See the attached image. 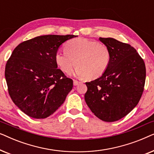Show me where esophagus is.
I'll return each instance as SVG.
<instances>
[{
	"instance_id": "esophagus-1",
	"label": "esophagus",
	"mask_w": 154,
	"mask_h": 154,
	"mask_svg": "<svg viewBox=\"0 0 154 154\" xmlns=\"http://www.w3.org/2000/svg\"><path fill=\"white\" fill-rule=\"evenodd\" d=\"M79 83H80V82L76 81V80H73V85H75V86L79 85Z\"/></svg>"
}]
</instances>
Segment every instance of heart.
I'll list each match as a JSON object with an SVG mask.
<instances>
[{
  "label": "heart",
  "instance_id": "b5f03b06",
  "mask_svg": "<svg viewBox=\"0 0 154 154\" xmlns=\"http://www.w3.org/2000/svg\"><path fill=\"white\" fill-rule=\"evenodd\" d=\"M54 60L59 68L66 74L72 72L77 64L75 75L78 77L95 79L104 74L109 67L111 52L103 43L75 38L67 42L65 50L57 52Z\"/></svg>",
  "mask_w": 154,
  "mask_h": 154
}]
</instances>
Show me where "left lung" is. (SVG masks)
I'll use <instances>...</instances> for the list:
<instances>
[{
  "mask_svg": "<svg viewBox=\"0 0 154 154\" xmlns=\"http://www.w3.org/2000/svg\"><path fill=\"white\" fill-rule=\"evenodd\" d=\"M109 48L111 62L104 74L85 83V100L98 119L119 121L128 115L142 97L146 79L144 60L129 44L112 38H100Z\"/></svg>",
  "mask_w": 154,
  "mask_h": 154,
  "instance_id": "8db88e82",
  "label": "left lung"
}]
</instances>
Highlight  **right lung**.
Returning <instances> with one entry per match:
<instances>
[{
  "label": "right lung",
  "mask_w": 154,
  "mask_h": 154,
  "mask_svg": "<svg viewBox=\"0 0 154 154\" xmlns=\"http://www.w3.org/2000/svg\"><path fill=\"white\" fill-rule=\"evenodd\" d=\"M75 36L41 35L14 48L6 63L5 80L12 102L29 116H50L72 90V79L57 69L54 56L62 43Z\"/></svg>",
  "instance_id": "1"
}]
</instances>
